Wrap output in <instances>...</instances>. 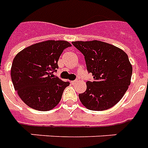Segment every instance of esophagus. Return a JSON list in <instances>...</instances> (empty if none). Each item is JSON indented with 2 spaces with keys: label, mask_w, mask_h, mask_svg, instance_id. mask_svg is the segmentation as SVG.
<instances>
[{
  "label": "esophagus",
  "mask_w": 148,
  "mask_h": 148,
  "mask_svg": "<svg viewBox=\"0 0 148 148\" xmlns=\"http://www.w3.org/2000/svg\"><path fill=\"white\" fill-rule=\"evenodd\" d=\"M76 83V80H72V81H71V84H75Z\"/></svg>",
  "instance_id": "esophagus-1"
}]
</instances>
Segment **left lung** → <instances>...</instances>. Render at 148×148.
Segmentation results:
<instances>
[{"mask_svg":"<svg viewBox=\"0 0 148 148\" xmlns=\"http://www.w3.org/2000/svg\"><path fill=\"white\" fill-rule=\"evenodd\" d=\"M84 56L93 81L79 94L80 102L89 110L108 109L121 99L131 83L132 67L128 56L116 46L98 40L72 43Z\"/></svg>","mask_w":148,"mask_h":148,"instance_id":"1","label":"left lung"}]
</instances>
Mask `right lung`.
I'll return each instance as SVG.
<instances>
[{
    "instance_id": "add662e5",
    "label": "right lung",
    "mask_w": 148,
    "mask_h": 148,
    "mask_svg": "<svg viewBox=\"0 0 148 148\" xmlns=\"http://www.w3.org/2000/svg\"><path fill=\"white\" fill-rule=\"evenodd\" d=\"M71 45L64 40H47L23 49L11 68L14 88L25 104L38 111H49L61 99L70 84L54 76L63 51Z\"/></svg>"
}]
</instances>
